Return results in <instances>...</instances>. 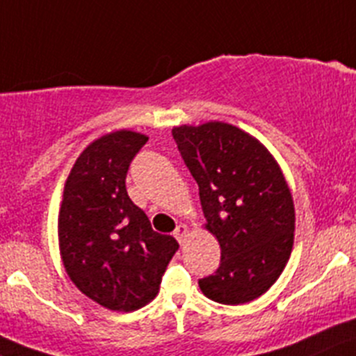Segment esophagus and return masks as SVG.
Returning a JSON list of instances; mask_svg holds the SVG:
<instances>
[{"label": "esophagus", "mask_w": 356, "mask_h": 356, "mask_svg": "<svg viewBox=\"0 0 356 356\" xmlns=\"http://www.w3.org/2000/svg\"><path fill=\"white\" fill-rule=\"evenodd\" d=\"M187 236H188V227H187V225H184V223H181V225L176 227L175 238L178 239V243H184V241H185V238H187Z\"/></svg>", "instance_id": "34e87169"}]
</instances>
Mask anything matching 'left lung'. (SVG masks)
<instances>
[{
    "instance_id": "8db88e82",
    "label": "left lung",
    "mask_w": 356,
    "mask_h": 356,
    "mask_svg": "<svg viewBox=\"0 0 356 356\" xmlns=\"http://www.w3.org/2000/svg\"><path fill=\"white\" fill-rule=\"evenodd\" d=\"M172 138L222 255L215 274L199 280L202 293L229 306L259 299L293 246L296 208L282 168L257 138L227 122L178 125Z\"/></svg>"
}]
</instances>
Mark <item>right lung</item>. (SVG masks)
<instances>
[{
    "label": "right lung",
    "mask_w": 356,
    "mask_h": 356,
    "mask_svg": "<svg viewBox=\"0 0 356 356\" xmlns=\"http://www.w3.org/2000/svg\"><path fill=\"white\" fill-rule=\"evenodd\" d=\"M148 136L120 129L83 148L64 184L57 218L63 266L74 286L111 311H136L159 293L178 250L152 229L125 191L131 161Z\"/></svg>",
    "instance_id": "add662e5"
}]
</instances>
